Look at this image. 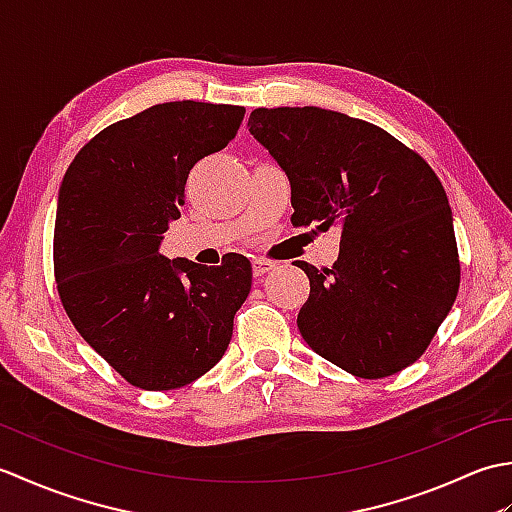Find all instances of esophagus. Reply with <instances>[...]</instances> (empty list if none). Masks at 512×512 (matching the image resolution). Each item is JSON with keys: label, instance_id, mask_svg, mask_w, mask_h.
<instances>
[{"label": "esophagus", "instance_id": "esophagus-1", "mask_svg": "<svg viewBox=\"0 0 512 512\" xmlns=\"http://www.w3.org/2000/svg\"><path fill=\"white\" fill-rule=\"evenodd\" d=\"M275 268V262H270V259H264V257H255L253 259V273L255 277H262L266 273H270V270Z\"/></svg>", "mask_w": 512, "mask_h": 512}]
</instances>
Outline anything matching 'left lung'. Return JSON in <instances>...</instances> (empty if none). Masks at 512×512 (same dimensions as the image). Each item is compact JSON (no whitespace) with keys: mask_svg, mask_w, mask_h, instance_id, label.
<instances>
[{"mask_svg":"<svg viewBox=\"0 0 512 512\" xmlns=\"http://www.w3.org/2000/svg\"><path fill=\"white\" fill-rule=\"evenodd\" d=\"M248 132L288 176L292 224L341 228L332 268L295 262L310 279L303 341L358 378L416 363L460 288L436 173L385 129L321 107H257Z\"/></svg>","mask_w":512,"mask_h":512,"instance_id":"1","label":"left lung"}]
</instances>
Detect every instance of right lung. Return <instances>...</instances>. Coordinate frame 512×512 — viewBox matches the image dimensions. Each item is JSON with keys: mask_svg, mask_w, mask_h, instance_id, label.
I'll list each match as a JSON object with an SVG mask.
<instances>
[{"mask_svg": "<svg viewBox=\"0 0 512 512\" xmlns=\"http://www.w3.org/2000/svg\"><path fill=\"white\" fill-rule=\"evenodd\" d=\"M239 105H154L96 134L59 189L54 277L65 312L127 383L167 391L193 383L224 356L253 268L160 255L180 217L189 171L235 138Z\"/></svg>", "mask_w": 512, "mask_h": 512, "instance_id": "obj_1", "label": "right lung"}]
</instances>
